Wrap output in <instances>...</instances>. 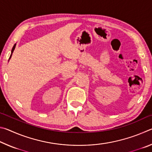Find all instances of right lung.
<instances>
[{"instance_id":"right-lung-1","label":"right lung","mask_w":152,"mask_h":152,"mask_svg":"<svg viewBox=\"0 0 152 152\" xmlns=\"http://www.w3.org/2000/svg\"><path fill=\"white\" fill-rule=\"evenodd\" d=\"M15 47H16V43H15V44L13 45V47H12V50H11V56H10V58H9V60L11 58V56H12V53H13V51H14V50H15Z\"/></svg>"}]
</instances>
